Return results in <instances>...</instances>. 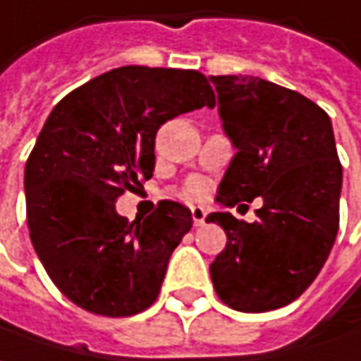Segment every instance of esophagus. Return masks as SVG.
<instances>
[{"label": "esophagus", "instance_id": "esophagus-1", "mask_svg": "<svg viewBox=\"0 0 361 361\" xmlns=\"http://www.w3.org/2000/svg\"><path fill=\"white\" fill-rule=\"evenodd\" d=\"M206 216H208L206 208H202V206H192V218H194V226H202V224L206 222Z\"/></svg>", "mask_w": 361, "mask_h": 361}]
</instances>
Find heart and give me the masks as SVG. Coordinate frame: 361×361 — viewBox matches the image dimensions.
Here are the masks:
<instances>
[{
    "instance_id": "b5f03b06",
    "label": "heart",
    "mask_w": 361,
    "mask_h": 361,
    "mask_svg": "<svg viewBox=\"0 0 361 361\" xmlns=\"http://www.w3.org/2000/svg\"><path fill=\"white\" fill-rule=\"evenodd\" d=\"M206 192H208V185H206V181L204 180H190L185 183V194L192 197H202L206 196Z\"/></svg>"
}]
</instances>
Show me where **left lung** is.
I'll return each mask as SVG.
<instances>
[{"label": "left lung", "instance_id": "8db88e82", "mask_svg": "<svg viewBox=\"0 0 361 361\" xmlns=\"http://www.w3.org/2000/svg\"><path fill=\"white\" fill-rule=\"evenodd\" d=\"M210 80L236 147L216 202L232 208L262 197L252 224L230 212L206 218L228 238L210 264L212 283L236 311H273L303 295L336 243L341 164L331 121L319 104L259 76Z\"/></svg>", "mask_w": 361, "mask_h": 361}]
</instances>
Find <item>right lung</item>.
<instances>
[{
  "label": "right lung",
  "instance_id": "obj_1",
  "mask_svg": "<svg viewBox=\"0 0 361 361\" xmlns=\"http://www.w3.org/2000/svg\"><path fill=\"white\" fill-rule=\"evenodd\" d=\"M197 71L121 66L54 106L25 161V212L34 250L74 305L129 317L155 303L192 212L164 200L129 222L115 202L155 169V135L169 118L214 106Z\"/></svg>",
  "mask_w": 361,
  "mask_h": 361
}]
</instances>
